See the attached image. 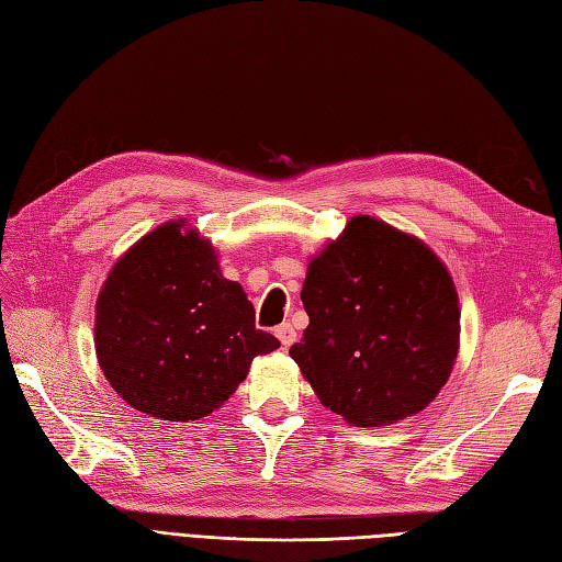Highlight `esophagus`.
<instances>
[{
  "mask_svg": "<svg viewBox=\"0 0 562 562\" xmlns=\"http://www.w3.org/2000/svg\"><path fill=\"white\" fill-rule=\"evenodd\" d=\"M277 337H279V341L283 344V348H288L290 344H293L295 339H297V333H295V327L290 325V323H281L279 327H277Z\"/></svg>",
  "mask_w": 562,
  "mask_h": 562,
  "instance_id": "obj_1",
  "label": "esophagus"
}]
</instances>
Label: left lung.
I'll return each instance as SVG.
<instances>
[{
    "label": "left lung",
    "mask_w": 562,
    "mask_h": 562,
    "mask_svg": "<svg viewBox=\"0 0 562 562\" xmlns=\"http://www.w3.org/2000/svg\"><path fill=\"white\" fill-rule=\"evenodd\" d=\"M308 325L293 358L318 400L360 428L428 406L458 356L460 312L447 267L423 241L356 216L312 260Z\"/></svg>",
    "instance_id": "8db88e82"
}]
</instances>
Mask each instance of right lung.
<instances>
[{
    "label": "right lung",
    "instance_id": "1",
    "mask_svg": "<svg viewBox=\"0 0 562 562\" xmlns=\"http://www.w3.org/2000/svg\"><path fill=\"white\" fill-rule=\"evenodd\" d=\"M183 221L153 229L115 262L97 300L94 351L113 391L137 412L198 420L237 391L279 339L256 327L214 246Z\"/></svg>",
    "mask_w": 562,
    "mask_h": 562
}]
</instances>
